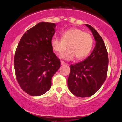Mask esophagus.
<instances>
[{
	"instance_id": "obj_1",
	"label": "esophagus",
	"mask_w": 122,
	"mask_h": 122,
	"mask_svg": "<svg viewBox=\"0 0 122 122\" xmlns=\"http://www.w3.org/2000/svg\"><path fill=\"white\" fill-rule=\"evenodd\" d=\"M61 65H67V64L66 63L65 61H61Z\"/></svg>"
}]
</instances>
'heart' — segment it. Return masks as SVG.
<instances>
[{
	"label": "heart",
	"mask_w": 122,
	"mask_h": 122,
	"mask_svg": "<svg viewBox=\"0 0 122 122\" xmlns=\"http://www.w3.org/2000/svg\"><path fill=\"white\" fill-rule=\"evenodd\" d=\"M51 44L55 52L61 54L66 48H69L61 55L63 59L70 61L76 56L78 59L88 55L92 49L93 39L89 33L78 28H71L61 33V38L54 37Z\"/></svg>",
	"instance_id": "1"
}]
</instances>
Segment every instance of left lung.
<instances>
[{"instance_id":"obj_1","label":"left lung","mask_w":122,"mask_h":122,"mask_svg":"<svg viewBox=\"0 0 122 122\" xmlns=\"http://www.w3.org/2000/svg\"><path fill=\"white\" fill-rule=\"evenodd\" d=\"M92 32L96 46L82 61L71 65L67 79L69 90L79 97H87L96 93L105 82L108 67V56L104 42L98 32L85 24Z\"/></svg>"}]
</instances>
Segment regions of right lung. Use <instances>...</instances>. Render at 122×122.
Here are the masks:
<instances>
[{
	"mask_svg": "<svg viewBox=\"0 0 122 122\" xmlns=\"http://www.w3.org/2000/svg\"><path fill=\"white\" fill-rule=\"evenodd\" d=\"M55 26L54 23H39L25 33L16 49L14 65L17 80L30 96L48 91L52 78L61 66L51 44Z\"/></svg>",
	"mask_w": 122,
	"mask_h": 122,
	"instance_id": "1",
	"label": "right lung"
}]
</instances>
